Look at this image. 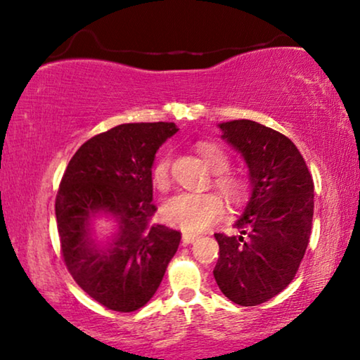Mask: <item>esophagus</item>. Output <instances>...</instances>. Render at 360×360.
Returning a JSON list of instances; mask_svg holds the SVG:
<instances>
[{"instance_id": "obj_1", "label": "esophagus", "mask_w": 360, "mask_h": 360, "mask_svg": "<svg viewBox=\"0 0 360 360\" xmlns=\"http://www.w3.org/2000/svg\"><path fill=\"white\" fill-rule=\"evenodd\" d=\"M196 239H198V234L184 233V236H181V243H184L185 245H188V244H191V243H195Z\"/></svg>"}]
</instances>
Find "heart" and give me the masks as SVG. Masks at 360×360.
Instances as JSON below:
<instances>
[{
    "instance_id": "heart-1",
    "label": "heart",
    "mask_w": 360,
    "mask_h": 360,
    "mask_svg": "<svg viewBox=\"0 0 360 360\" xmlns=\"http://www.w3.org/2000/svg\"><path fill=\"white\" fill-rule=\"evenodd\" d=\"M196 150L216 174L214 186L226 196L229 205L239 206L249 195V180L243 174L226 172L229 167V155L223 147L213 142H200ZM154 184L159 190L170 185V160L162 157L154 167ZM224 214V203L214 193H180L172 196L162 206V216L167 223L181 228L186 233H201L216 223Z\"/></svg>"
}]
</instances>
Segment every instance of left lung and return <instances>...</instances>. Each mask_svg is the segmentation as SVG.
Masks as SVG:
<instances>
[{"label":"left lung","instance_id":"obj_1","mask_svg":"<svg viewBox=\"0 0 360 360\" xmlns=\"http://www.w3.org/2000/svg\"><path fill=\"white\" fill-rule=\"evenodd\" d=\"M218 127L248 165L249 200L234 223L240 234H214L219 259L213 275L231 302L255 307L297 274L311 234L313 179L297 146L278 131L250 120Z\"/></svg>","mask_w":360,"mask_h":360}]
</instances>
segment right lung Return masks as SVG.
<instances>
[{
	"label": "right lung",
	"instance_id": "1",
	"mask_svg": "<svg viewBox=\"0 0 360 360\" xmlns=\"http://www.w3.org/2000/svg\"><path fill=\"white\" fill-rule=\"evenodd\" d=\"M174 122H131L86 141L68 162L56 198L57 229L68 272L112 311L144 307L159 288L181 234L152 224V165ZM113 228L97 238L96 221Z\"/></svg>",
	"mask_w": 360,
	"mask_h": 360
}]
</instances>
